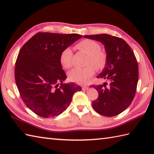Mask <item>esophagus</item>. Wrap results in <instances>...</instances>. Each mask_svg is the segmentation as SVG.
<instances>
[{
    "label": "esophagus",
    "instance_id": "1",
    "mask_svg": "<svg viewBox=\"0 0 154 154\" xmlns=\"http://www.w3.org/2000/svg\"><path fill=\"white\" fill-rule=\"evenodd\" d=\"M88 88H89V87H88L87 86H83V87H82V89H83V90H87V89H88Z\"/></svg>",
    "mask_w": 154,
    "mask_h": 154
}]
</instances>
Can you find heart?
<instances>
[{
	"label": "heart",
	"mask_w": 154,
	"mask_h": 154,
	"mask_svg": "<svg viewBox=\"0 0 154 154\" xmlns=\"http://www.w3.org/2000/svg\"><path fill=\"white\" fill-rule=\"evenodd\" d=\"M78 50L88 54L87 67L84 68H75L68 75L69 79L72 82L79 84H85L90 78L95 73L97 69H101L104 67L107 61V55L97 42L85 39L77 44ZM73 51L70 48H66L61 51L60 57V63L65 69L72 66Z\"/></svg>",
	"instance_id": "1"
}]
</instances>
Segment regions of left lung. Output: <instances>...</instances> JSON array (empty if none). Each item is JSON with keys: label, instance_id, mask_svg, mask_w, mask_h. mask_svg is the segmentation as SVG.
Here are the masks:
<instances>
[{"label": "left lung", "instance_id": "obj_1", "mask_svg": "<svg viewBox=\"0 0 154 154\" xmlns=\"http://www.w3.org/2000/svg\"><path fill=\"white\" fill-rule=\"evenodd\" d=\"M84 37L103 44L107 55L105 67L97 77L109 81V84L93 85L99 93V97L92 102L93 108L103 116H116L129 106L135 96L138 81L135 55L120 38L106 34Z\"/></svg>", "mask_w": 154, "mask_h": 154}]
</instances>
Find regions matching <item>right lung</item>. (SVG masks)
<instances>
[{"instance_id": "obj_1", "label": "right lung", "mask_w": 154, "mask_h": 154, "mask_svg": "<svg viewBox=\"0 0 154 154\" xmlns=\"http://www.w3.org/2000/svg\"><path fill=\"white\" fill-rule=\"evenodd\" d=\"M81 38L77 34L38 32L20 50L16 84L22 100L37 115L58 116L69 106L73 94L82 89L74 83H63L67 75L60 60L61 51Z\"/></svg>"}]
</instances>
